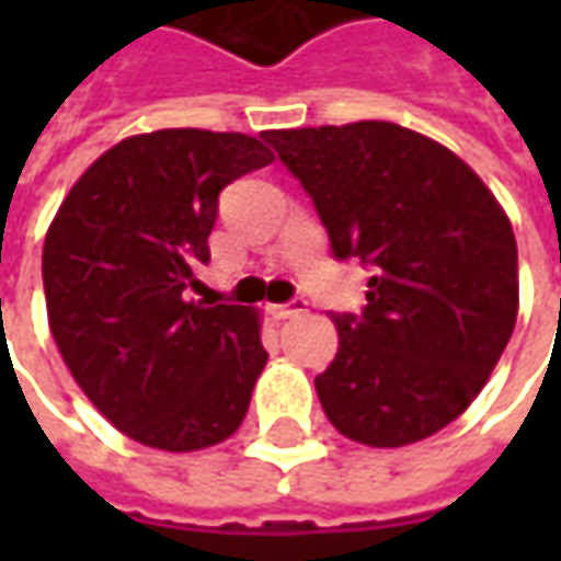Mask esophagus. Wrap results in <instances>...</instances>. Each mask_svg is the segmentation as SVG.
Instances as JSON below:
<instances>
[{
    "label": "esophagus",
    "mask_w": 561,
    "mask_h": 561,
    "mask_svg": "<svg viewBox=\"0 0 561 561\" xmlns=\"http://www.w3.org/2000/svg\"><path fill=\"white\" fill-rule=\"evenodd\" d=\"M309 309V299L306 296H293L290 302H284V306H271V314L274 318H296V314H302Z\"/></svg>",
    "instance_id": "esophagus-1"
}]
</instances>
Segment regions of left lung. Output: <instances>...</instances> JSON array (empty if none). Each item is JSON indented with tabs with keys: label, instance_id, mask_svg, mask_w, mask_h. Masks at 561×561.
Segmentation results:
<instances>
[{
	"label": "left lung",
	"instance_id": "left-lung-1",
	"mask_svg": "<svg viewBox=\"0 0 561 561\" xmlns=\"http://www.w3.org/2000/svg\"><path fill=\"white\" fill-rule=\"evenodd\" d=\"M312 196L334 259H358L368 306L334 312L336 346L314 377L343 437L405 446L481 393L518 314V247L484 181L446 146L390 121L268 130Z\"/></svg>",
	"mask_w": 561,
	"mask_h": 561
}]
</instances>
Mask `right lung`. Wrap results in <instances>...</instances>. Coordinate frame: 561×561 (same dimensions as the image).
<instances>
[{"label":"right lung","instance_id":"right-lung-1","mask_svg":"<svg viewBox=\"0 0 561 561\" xmlns=\"http://www.w3.org/2000/svg\"><path fill=\"white\" fill-rule=\"evenodd\" d=\"M274 162L247 134L171 127L83 171L43 247L58 353L130 440L193 453L247 419L268 353L249 306L186 302L227 184Z\"/></svg>","mask_w":561,"mask_h":561}]
</instances>
